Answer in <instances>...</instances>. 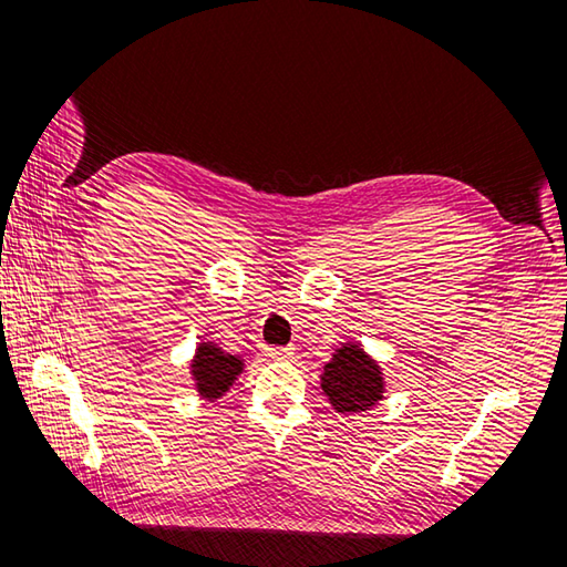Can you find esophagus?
<instances>
[{"instance_id":"obj_1","label":"esophagus","mask_w":567,"mask_h":567,"mask_svg":"<svg viewBox=\"0 0 567 567\" xmlns=\"http://www.w3.org/2000/svg\"><path fill=\"white\" fill-rule=\"evenodd\" d=\"M267 357L274 362H288L293 352H290V348H267Z\"/></svg>"}]
</instances>
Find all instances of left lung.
Returning a JSON list of instances; mask_svg holds the SVG:
<instances>
[{
    "label": "left lung",
    "mask_w": 567,
    "mask_h": 567,
    "mask_svg": "<svg viewBox=\"0 0 567 567\" xmlns=\"http://www.w3.org/2000/svg\"><path fill=\"white\" fill-rule=\"evenodd\" d=\"M321 388L340 414L367 411L381 400V369L364 354L362 348H340L331 362L323 367Z\"/></svg>",
    "instance_id": "1"
}]
</instances>
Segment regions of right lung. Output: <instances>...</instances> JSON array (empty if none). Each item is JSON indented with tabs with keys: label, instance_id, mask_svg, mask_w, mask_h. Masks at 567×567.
Segmentation results:
<instances>
[{
	"label": "right lung",
	"instance_id": "1",
	"mask_svg": "<svg viewBox=\"0 0 567 567\" xmlns=\"http://www.w3.org/2000/svg\"><path fill=\"white\" fill-rule=\"evenodd\" d=\"M194 379L196 388L208 400H217L229 390L234 379L244 369V362L238 357L221 352L219 348L210 346V342H203L194 359Z\"/></svg>",
	"mask_w": 567,
	"mask_h": 567
}]
</instances>
